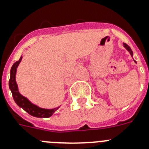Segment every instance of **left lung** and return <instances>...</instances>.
Returning <instances> with one entry per match:
<instances>
[{
  "label": "left lung",
  "mask_w": 149,
  "mask_h": 149,
  "mask_svg": "<svg viewBox=\"0 0 149 149\" xmlns=\"http://www.w3.org/2000/svg\"><path fill=\"white\" fill-rule=\"evenodd\" d=\"M123 47H124L125 48H126V49H127V51H129V52H130V55L132 56H132H133V53H132V50H131V48H130V46L127 45L126 43H123ZM133 61H134L135 63H136V61H135V60H133Z\"/></svg>",
  "instance_id": "obj_1"
}]
</instances>
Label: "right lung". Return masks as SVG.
Returning a JSON list of instances; mask_svg holds the SVG:
<instances>
[{"label":"right lung","mask_w":149,"mask_h":149,"mask_svg":"<svg viewBox=\"0 0 149 149\" xmlns=\"http://www.w3.org/2000/svg\"><path fill=\"white\" fill-rule=\"evenodd\" d=\"M22 57L21 56L19 60L17 61L16 63H13V65L11 67L10 70V77L9 80V88L12 92L13 100L16 102L17 105L19 107L22 108L27 113H29L33 117H39V118H47L52 116L54 112L57 111L60 107H55L53 109H45V108H42L30 102L28 98H26L23 95H22L18 89V86L16 82V74H17V69L18 67L19 64L22 61Z\"/></svg>","instance_id":"add662e5"}]
</instances>
